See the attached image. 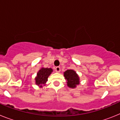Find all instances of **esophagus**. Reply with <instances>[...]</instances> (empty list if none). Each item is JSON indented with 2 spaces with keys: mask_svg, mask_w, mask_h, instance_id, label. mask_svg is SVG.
Instances as JSON below:
<instances>
[{
  "mask_svg": "<svg viewBox=\"0 0 120 120\" xmlns=\"http://www.w3.org/2000/svg\"><path fill=\"white\" fill-rule=\"evenodd\" d=\"M60 70H61V69H60V68L59 67V66H57V67L55 68V71H56V72H60Z\"/></svg>",
  "mask_w": 120,
  "mask_h": 120,
  "instance_id": "34e87169",
  "label": "esophagus"
}]
</instances>
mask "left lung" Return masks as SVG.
I'll return each mask as SVG.
<instances>
[{"mask_svg":"<svg viewBox=\"0 0 120 120\" xmlns=\"http://www.w3.org/2000/svg\"><path fill=\"white\" fill-rule=\"evenodd\" d=\"M64 77L67 81V86L70 88L74 89L80 84V77L79 75L73 69H68L64 72Z\"/></svg>","mask_w":120,"mask_h":120,"instance_id":"obj_1","label":"left lung"}]
</instances>
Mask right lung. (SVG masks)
Wrapping results in <instances>:
<instances>
[{"label": "right lung", "instance_id": "1", "mask_svg": "<svg viewBox=\"0 0 120 120\" xmlns=\"http://www.w3.org/2000/svg\"><path fill=\"white\" fill-rule=\"evenodd\" d=\"M52 69L49 68H41L37 73L35 77V84L40 87H42L46 85L49 76L52 72Z\"/></svg>", "mask_w": 120, "mask_h": 120}]
</instances>
